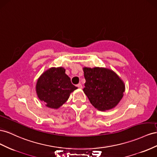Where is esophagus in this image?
I'll list each match as a JSON object with an SVG mask.
<instances>
[{
	"label": "esophagus",
	"mask_w": 157,
	"mask_h": 157,
	"mask_svg": "<svg viewBox=\"0 0 157 157\" xmlns=\"http://www.w3.org/2000/svg\"><path fill=\"white\" fill-rule=\"evenodd\" d=\"M77 86H78V87H79V89H82V83H78V84L77 85Z\"/></svg>",
	"instance_id": "obj_1"
}]
</instances>
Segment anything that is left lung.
<instances>
[{"label": "left lung", "instance_id": "1", "mask_svg": "<svg viewBox=\"0 0 157 157\" xmlns=\"http://www.w3.org/2000/svg\"><path fill=\"white\" fill-rule=\"evenodd\" d=\"M83 71L86 82L83 91L95 108L105 111L118 104L123 97L125 86L114 71L99 67H84Z\"/></svg>", "mask_w": 157, "mask_h": 157}]
</instances>
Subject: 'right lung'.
<instances>
[{
    "label": "right lung",
    "mask_w": 157,
    "mask_h": 157,
    "mask_svg": "<svg viewBox=\"0 0 157 157\" xmlns=\"http://www.w3.org/2000/svg\"><path fill=\"white\" fill-rule=\"evenodd\" d=\"M62 67L51 68L40 76L36 84L39 98L48 108L57 109L68 99L70 93L78 87L71 83Z\"/></svg>",
    "instance_id": "add662e5"
}]
</instances>
